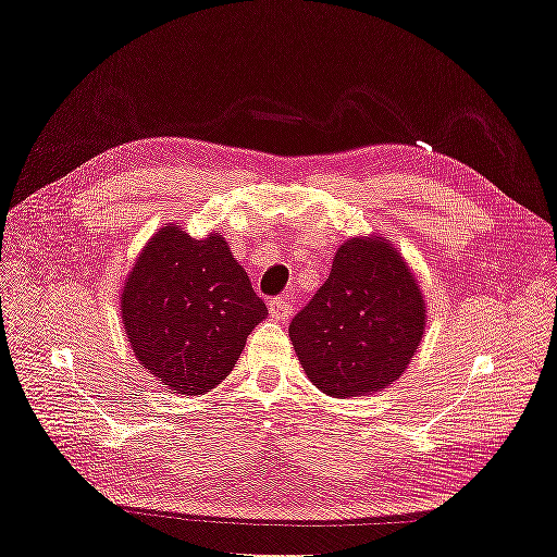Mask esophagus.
Here are the masks:
<instances>
[{
	"label": "esophagus",
	"mask_w": 557,
	"mask_h": 557,
	"mask_svg": "<svg viewBox=\"0 0 557 557\" xmlns=\"http://www.w3.org/2000/svg\"><path fill=\"white\" fill-rule=\"evenodd\" d=\"M295 307H293V297L290 295H283V297H274L269 301V313L276 320H288L293 315Z\"/></svg>",
	"instance_id": "esophagus-1"
}]
</instances>
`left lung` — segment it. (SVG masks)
I'll list each match as a JSON object with an SVG mask.
<instances>
[{
	"label": "left lung",
	"mask_w": 557,
	"mask_h": 557,
	"mask_svg": "<svg viewBox=\"0 0 557 557\" xmlns=\"http://www.w3.org/2000/svg\"><path fill=\"white\" fill-rule=\"evenodd\" d=\"M425 330V301L399 252L381 237L350 239L290 323L297 358L330 397L376 393L409 367Z\"/></svg>",
	"instance_id": "8db88e82"
}]
</instances>
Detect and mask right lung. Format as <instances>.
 I'll list each match as a JSON object with an SVG mask.
<instances>
[{"label": "right lung", "mask_w": 557, "mask_h": 557, "mask_svg": "<svg viewBox=\"0 0 557 557\" xmlns=\"http://www.w3.org/2000/svg\"><path fill=\"white\" fill-rule=\"evenodd\" d=\"M121 311L139 364L181 395L221 383L267 315L223 234L193 239L178 225L162 227L141 250Z\"/></svg>", "instance_id": "right-lung-1"}]
</instances>
